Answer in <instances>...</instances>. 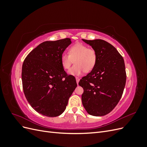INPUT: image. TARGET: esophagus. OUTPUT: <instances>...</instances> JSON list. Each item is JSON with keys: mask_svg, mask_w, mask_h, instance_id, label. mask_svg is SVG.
<instances>
[{"mask_svg": "<svg viewBox=\"0 0 147 147\" xmlns=\"http://www.w3.org/2000/svg\"><path fill=\"white\" fill-rule=\"evenodd\" d=\"M76 81H77V83L78 84V82L80 81V78H78V77H76Z\"/></svg>", "mask_w": 147, "mask_h": 147, "instance_id": "34e87169", "label": "esophagus"}]
</instances>
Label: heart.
Listing matches in <instances>:
<instances>
[{"label": "heart", "instance_id": "heart-1", "mask_svg": "<svg viewBox=\"0 0 147 147\" xmlns=\"http://www.w3.org/2000/svg\"><path fill=\"white\" fill-rule=\"evenodd\" d=\"M97 59V55L95 50L83 44L77 43L70 48L69 55L63 53L61 55V63L64 70H67L74 60L75 65L70 69L68 74L73 76H78L83 72H91L94 68Z\"/></svg>", "mask_w": 147, "mask_h": 147}]
</instances>
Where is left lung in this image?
<instances>
[{
	"label": "left lung",
	"mask_w": 147,
	"mask_h": 147,
	"mask_svg": "<svg viewBox=\"0 0 147 147\" xmlns=\"http://www.w3.org/2000/svg\"><path fill=\"white\" fill-rule=\"evenodd\" d=\"M97 55V63L78 84L83 88L82 104L86 112L96 117L109 113L122 96L126 81L125 64L113 45L101 39H82Z\"/></svg>",
	"instance_id": "obj_1"
}]
</instances>
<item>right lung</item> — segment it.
I'll return each instance as SVG.
<instances>
[{"mask_svg": "<svg viewBox=\"0 0 147 147\" xmlns=\"http://www.w3.org/2000/svg\"><path fill=\"white\" fill-rule=\"evenodd\" d=\"M66 38L40 44L26 57L22 67V83L26 98L40 114L55 117L63 113L77 84L67 75L61 56L70 45Z\"/></svg>", "mask_w": 147, "mask_h": 147, "instance_id": "obj_1", "label": "right lung"}]
</instances>
